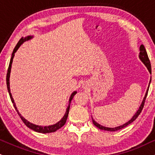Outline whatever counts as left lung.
Listing matches in <instances>:
<instances>
[{
	"mask_svg": "<svg viewBox=\"0 0 155 155\" xmlns=\"http://www.w3.org/2000/svg\"><path fill=\"white\" fill-rule=\"evenodd\" d=\"M139 50H140V53H139V58H140L141 61H142L143 63H144L145 66H147V69L149 70V71H150V73H151V72H152V69H151L150 61V59H149L148 55H147V51H146V49H145L144 46H143V45H141L140 46V48H139ZM150 82H151V80H150ZM149 87H150V85H149ZM149 87H148V89H147V90L146 94H145L144 98H143V101H142V103L141 104L140 107H139V109L137 110V113H135V115H134L133 118H132L129 121H128L127 123H126V124H125L122 125V126H118V127H115V128H107V127H105V126H101V125H100L99 124H97V123L96 121H94V120H93V118H92L93 124H94V126H97V127L98 128H100V129L105 130V131H118V130L121 129V128H124L125 127H126V126H128V125L131 124L132 122H134V121L137 118V117L139 116V114H140V113H141V110H142V109H143V105H144V102H145V100H146L147 94H148Z\"/></svg>",
	"mask_w": 155,
	"mask_h": 155,
	"instance_id": "obj_1",
	"label": "left lung"
}]
</instances>
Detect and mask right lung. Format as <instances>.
I'll use <instances>...</instances> for the list:
<instances>
[{
	"instance_id": "1",
	"label": "right lung",
	"mask_w": 155,
	"mask_h": 155,
	"mask_svg": "<svg viewBox=\"0 0 155 155\" xmlns=\"http://www.w3.org/2000/svg\"><path fill=\"white\" fill-rule=\"evenodd\" d=\"M32 38V37L31 36H28L27 37H25V38H23V37H21V39H20V40L18 41L17 45H16V47L14 49V51H13L12 53V58H11V61H10V63H9V66H8V72H7V75H6V84H7V89H8V93H9V95H10V98L11 100H12V102L13 103V105H14L15 109H16V112H17V113L18 114V115L20 116V118L22 120V121L24 122V124L26 125V126H27L28 128H29L30 129L33 130V131H36V132H39V133H42V134H47V133H52V132H55L57 130H58L59 128H61V127H63V126H64L65 124H66V120H67V118H68V113H69V109H70V104H71V102L72 99L74 98V97L75 94H76V92H74L72 93V94L71 95V97L69 99V104H68V107H67L66 109V113H65L64 116H63V118L61 119V120L59 121L58 123H57V124H54V125H52V126H37V125H35L33 124H31L30 122H29V121H27L26 120L25 118H24L23 117L21 116V114H20L19 113H18L17 108L16 107V105H15V102L14 101V99L12 97V94H11V92H10V85H9V78H10V73H11V68H12V61H13V58H14V53H16V50L18 49V48L21 46V45L24 42H25L26 40H29V39Z\"/></svg>"
}]
</instances>
